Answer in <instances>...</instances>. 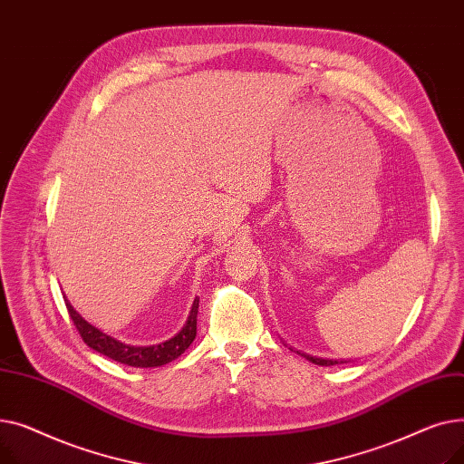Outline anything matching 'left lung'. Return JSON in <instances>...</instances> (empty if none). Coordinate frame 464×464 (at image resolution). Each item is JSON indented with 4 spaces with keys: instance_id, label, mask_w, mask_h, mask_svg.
<instances>
[{
    "instance_id": "8db88e82",
    "label": "left lung",
    "mask_w": 464,
    "mask_h": 464,
    "mask_svg": "<svg viewBox=\"0 0 464 464\" xmlns=\"http://www.w3.org/2000/svg\"><path fill=\"white\" fill-rule=\"evenodd\" d=\"M310 362L320 364V367H331V364H338V361H331V359H320V357H312V355H304Z\"/></svg>"
}]
</instances>
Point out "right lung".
Wrapping results in <instances>:
<instances>
[{"label": "right lung", "instance_id": "obj_1", "mask_svg": "<svg viewBox=\"0 0 464 464\" xmlns=\"http://www.w3.org/2000/svg\"><path fill=\"white\" fill-rule=\"evenodd\" d=\"M65 306L69 310L71 320H72V324H75L79 334L82 336V340L92 350L111 357L116 362L128 364V367L150 369V367H161V364L175 361L189 348V344L195 340V334H198L199 299L193 301L191 312L188 315L184 327L173 338L165 340V343H161V344H152V346H131V344L121 343V340H116L111 334L88 324L82 315L71 306V303L67 299H65Z\"/></svg>", "mask_w": 464, "mask_h": 464}]
</instances>
